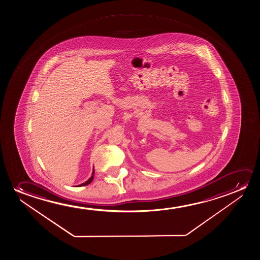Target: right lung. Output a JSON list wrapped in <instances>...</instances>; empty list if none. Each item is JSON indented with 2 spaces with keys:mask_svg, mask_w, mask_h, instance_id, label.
Returning a JSON list of instances; mask_svg holds the SVG:
<instances>
[{
  "mask_svg": "<svg viewBox=\"0 0 260 260\" xmlns=\"http://www.w3.org/2000/svg\"><path fill=\"white\" fill-rule=\"evenodd\" d=\"M94 173H95V171H94V169H93L92 171V175H91V177L87 180V181L85 182V183H82V184H81V185H79L78 186H83V185H89V184H90L91 182H92L93 178H94Z\"/></svg>",
  "mask_w": 260,
  "mask_h": 260,
  "instance_id": "right-lung-1",
  "label": "right lung"
}]
</instances>
